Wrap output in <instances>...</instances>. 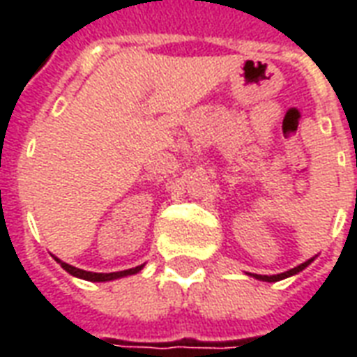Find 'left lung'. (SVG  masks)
<instances>
[{
	"instance_id": "8db88e82",
	"label": "left lung",
	"mask_w": 357,
	"mask_h": 357,
	"mask_svg": "<svg viewBox=\"0 0 357 357\" xmlns=\"http://www.w3.org/2000/svg\"><path fill=\"white\" fill-rule=\"evenodd\" d=\"M311 261H313V259L305 261V263H302V265H298V266H294V268H291V271H287V272L276 274V276H261V274H254V276L257 278V280H263V282H280V280H283V278H289V276H293V274H296V272L304 271L305 266L310 265Z\"/></svg>"
}]
</instances>
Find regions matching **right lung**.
Listing matches in <instances>:
<instances>
[{
  "mask_svg": "<svg viewBox=\"0 0 357 357\" xmlns=\"http://www.w3.org/2000/svg\"><path fill=\"white\" fill-rule=\"evenodd\" d=\"M55 261L61 263L64 271L70 272L72 276L75 278H81V280H86V282H109V280H116V278H123V276H131V274H137V272L142 268L144 265H139L135 266V268H128V271H120V272H109V274H102V272H86V271H81V268H75V266L68 265V263H63L61 259L55 257Z\"/></svg>",
  "mask_w": 357,
  "mask_h": 357,
  "instance_id": "1",
  "label": "right lung"
}]
</instances>
